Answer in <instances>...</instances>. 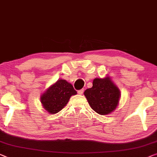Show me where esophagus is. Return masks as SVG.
<instances>
[{
	"mask_svg": "<svg viewBox=\"0 0 157 157\" xmlns=\"http://www.w3.org/2000/svg\"><path fill=\"white\" fill-rule=\"evenodd\" d=\"M83 91H84L83 89H81V90H78V94L79 95H82V94H83Z\"/></svg>",
	"mask_w": 157,
	"mask_h": 157,
	"instance_id": "esophagus-1",
	"label": "esophagus"
}]
</instances>
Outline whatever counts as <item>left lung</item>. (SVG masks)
<instances>
[{
	"label": "left lung",
	"instance_id": "obj_1",
	"mask_svg": "<svg viewBox=\"0 0 157 157\" xmlns=\"http://www.w3.org/2000/svg\"><path fill=\"white\" fill-rule=\"evenodd\" d=\"M90 108L101 115L113 113L119 104L120 90L109 76L105 78H95L92 88L84 91Z\"/></svg>",
	"mask_w": 157,
	"mask_h": 157
}]
</instances>
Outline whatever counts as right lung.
<instances>
[{"instance_id":"obj_1","label":"right lung","mask_w":157,"mask_h":157,"mask_svg":"<svg viewBox=\"0 0 157 157\" xmlns=\"http://www.w3.org/2000/svg\"><path fill=\"white\" fill-rule=\"evenodd\" d=\"M76 94L71 83L64 79H59L42 93L40 102L47 113L56 114L64 108L72 95Z\"/></svg>"}]
</instances>
